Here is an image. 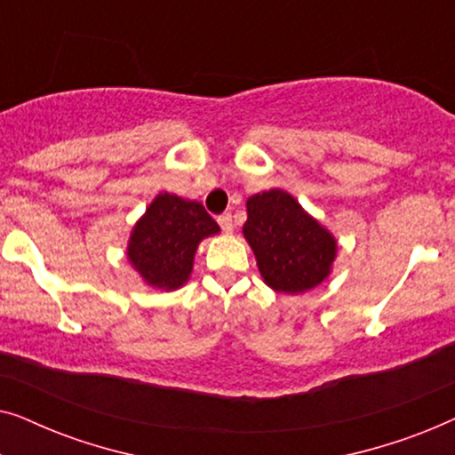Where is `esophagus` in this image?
Segmentation results:
<instances>
[{"instance_id": "esophagus-1", "label": "esophagus", "mask_w": 455, "mask_h": 455, "mask_svg": "<svg viewBox=\"0 0 455 455\" xmlns=\"http://www.w3.org/2000/svg\"><path fill=\"white\" fill-rule=\"evenodd\" d=\"M217 223H220L223 232H232V229H234V220H232V215H229V213H223V215L217 217Z\"/></svg>"}]
</instances>
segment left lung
Returning <instances> with one entry per match:
<instances>
[{
	"instance_id": "obj_1",
	"label": "left lung",
	"mask_w": 455,
	"mask_h": 455,
	"mask_svg": "<svg viewBox=\"0 0 455 455\" xmlns=\"http://www.w3.org/2000/svg\"><path fill=\"white\" fill-rule=\"evenodd\" d=\"M244 235L267 285L298 294L319 285L335 259L333 235L302 211L283 190L248 198Z\"/></svg>"
}]
</instances>
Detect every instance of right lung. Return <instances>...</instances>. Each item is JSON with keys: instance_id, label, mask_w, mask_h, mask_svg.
Returning <instances> with one entry per match:
<instances>
[{"instance_id": "1", "label": "right lung", "mask_w": 455, "mask_h": 455, "mask_svg": "<svg viewBox=\"0 0 455 455\" xmlns=\"http://www.w3.org/2000/svg\"><path fill=\"white\" fill-rule=\"evenodd\" d=\"M217 232L220 226L201 203L165 192L136 223L128 259L153 288L176 290L190 275L198 242Z\"/></svg>"}]
</instances>
